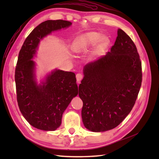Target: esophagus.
I'll list each match as a JSON object with an SVG mask.
<instances>
[{
  "instance_id": "esophagus-1",
  "label": "esophagus",
  "mask_w": 159,
  "mask_h": 159,
  "mask_svg": "<svg viewBox=\"0 0 159 159\" xmlns=\"http://www.w3.org/2000/svg\"><path fill=\"white\" fill-rule=\"evenodd\" d=\"M76 78H77V81L78 83H80L81 80L83 79V75L81 73H77L76 75Z\"/></svg>"
}]
</instances>
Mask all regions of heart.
Returning a JSON list of instances; mask_svg holds the SVG:
<instances>
[{
    "label": "heart",
    "instance_id": "b5f03b06",
    "mask_svg": "<svg viewBox=\"0 0 159 159\" xmlns=\"http://www.w3.org/2000/svg\"><path fill=\"white\" fill-rule=\"evenodd\" d=\"M101 37V34L97 32L86 33L75 40L73 44V50L77 53L86 52L99 41L95 54L100 55L104 52L108 44V39L105 37Z\"/></svg>",
    "mask_w": 159,
    "mask_h": 159
}]
</instances>
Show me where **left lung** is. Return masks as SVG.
<instances>
[{"instance_id":"8db88e82","label":"left lung","mask_w":159,"mask_h":159,"mask_svg":"<svg viewBox=\"0 0 159 159\" xmlns=\"http://www.w3.org/2000/svg\"><path fill=\"white\" fill-rule=\"evenodd\" d=\"M79 85L84 126L94 132L116 128L134 106L142 84V64L135 44L121 29L110 52L86 64Z\"/></svg>"}]
</instances>
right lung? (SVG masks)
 Masks as SVG:
<instances>
[{"mask_svg":"<svg viewBox=\"0 0 159 159\" xmlns=\"http://www.w3.org/2000/svg\"><path fill=\"white\" fill-rule=\"evenodd\" d=\"M71 24L63 20L40 23L27 37L19 53L15 73L18 106L25 119L39 129L55 131L61 126L64 111L78 94V86L74 73L60 70L52 71L37 85L35 64L31 59L41 39Z\"/></svg>","mask_w":159,"mask_h":159,"instance_id":"obj_1","label":"right lung"}]
</instances>
